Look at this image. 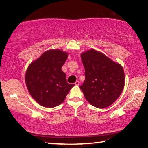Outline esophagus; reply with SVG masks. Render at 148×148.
<instances>
[{
	"label": "esophagus",
	"instance_id": "34e87169",
	"mask_svg": "<svg viewBox=\"0 0 148 148\" xmlns=\"http://www.w3.org/2000/svg\"><path fill=\"white\" fill-rule=\"evenodd\" d=\"M74 84L76 85V86H79V81H76V82H75V83H74Z\"/></svg>",
	"mask_w": 148,
	"mask_h": 148
}]
</instances>
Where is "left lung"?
<instances>
[{
  "instance_id": "left-lung-1",
  "label": "left lung",
  "mask_w": 148,
  "mask_h": 148,
  "mask_svg": "<svg viewBox=\"0 0 148 148\" xmlns=\"http://www.w3.org/2000/svg\"><path fill=\"white\" fill-rule=\"evenodd\" d=\"M85 81L79 88L92 106L104 108L116 101L125 85L123 67L101 52L90 49L81 54Z\"/></svg>"
}]
</instances>
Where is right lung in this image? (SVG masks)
<instances>
[{"label": "right lung", "instance_id": "right-lung-1", "mask_svg": "<svg viewBox=\"0 0 148 148\" xmlns=\"http://www.w3.org/2000/svg\"><path fill=\"white\" fill-rule=\"evenodd\" d=\"M67 57L66 52L50 49L31 62L27 69V89L32 98L42 106H59L74 86L67 83L66 74L61 70Z\"/></svg>", "mask_w": 148, "mask_h": 148}]
</instances>
